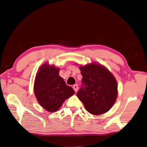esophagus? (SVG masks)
Masks as SVG:
<instances>
[{
  "mask_svg": "<svg viewBox=\"0 0 147 147\" xmlns=\"http://www.w3.org/2000/svg\"><path fill=\"white\" fill-rule=\"evenodd\" d=\"M73 88H74V91L76 92H77L78 91V85H74L73 86Z\"/></svg>",
  "mask_w": 147,
  "mask_h": 147,
  "instance_id": "34e87169",
  "label": "esophagus"
}]
</instances>
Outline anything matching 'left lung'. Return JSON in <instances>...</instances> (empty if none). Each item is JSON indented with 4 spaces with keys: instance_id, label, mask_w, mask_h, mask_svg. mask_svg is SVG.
Listing matches in <instances>:
<instances>
[{
    "instance_id": "8db88e82",
    "label": "left lung",
    "mask_w": 147,
    "mask_h": 147,
    "mask_svg": "<svg viewBox=\"0 0 147 147\" xmlns=\"http://www.w3.org/2000/svg\"><path fill=\"white\" fill-rule=\"evenodd\" d=\"M80 70L82 85L77 96L86 110L95 115L108 112L118 95L115 78L105 67L95 63L81 66Z\"/></svg>"
}]
</instances>
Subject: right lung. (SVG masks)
<instances>
[{
    "mask_svg": "<svg viewBox=\"0 0 147 147\" xmlns=\"http://www.w3.org/2000/svg\"><path fill=\"white\" fill-rule=\"evenodd\" d=\"M59 70L55 65L44 63L39 68L35 77V95L39 104L49 112L58 110L65 100L75 93L59 76Z\"/></svg>",
    "mask_w": 147,
    "mask_h": 147,
    "instance_id": "right-lung-1",
    "label": "right lung"
}]
</instances>
